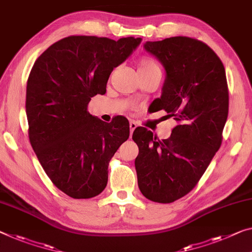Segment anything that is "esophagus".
Instances as JSON below:
<instances>
[{"mask_svg":"<svg viewBox=\"0 0 252 252\" xmlns=\"http://www.w3.org/2000/svg\"><path fill=\"white\" fill-rule=\"evenodd\" d=\"M137 127V124H136V122H134V121H130L129 122V130H130V135L133 134V131L135 130V128H136Z\"/></svg>","mask_w":252,"mask_h":252,"instance_id":"1","label":"esophagus"}]
</instances>
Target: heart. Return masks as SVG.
<instances>
[{
  "label": "heart",
  "instance_id": "1",
  "mask_svg": "<svg viewBox=\"0 0 252 252\" xmlns=\"http://www.w3.org/2000/svg\"><path fill=\"white\" fill-rule=\"evenodd\" d=\"M137 66L141 74H145V73H151L156 71L161 72L160 66H158L157 62L148 56H142L141 59L137 61Z\"/></svg>",
  "mask_w": 252,
  "mask_h": 252
}]
</instances>
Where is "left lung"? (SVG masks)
<instances>
[{
    "mask_svg": "<svg viewBox=\"0 0 252 252\" xmlns=\"http://www.w3.org/2000/svg\"><path fill=\"white\" fill-rule=\"evenodd\" d=\"M144 48L166 72L161 98L151 107L166 111L177 126L166 139L144 127L135 129L139 150L135 168L143 195L166 204L196 187L219 151L229 114V89L222 61L203 41L178 36L148 41Z\"/></svg>",
    "mask_w": 252,
    "mask_h": 252,
    "instance_id": "1",
    "label": "left lung"
}]
</instances>
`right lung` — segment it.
<instances>
[{"label":"right lung","instance_id":"1","mask_svg":"<svg viewBox=\"0 0 252 252\" xmlns=\"http://www.w3.org/2000/svg\"><path fill=\"white\" fill-rule=\"evenodd\" d=\"M141 40L69 36L49 46L30 71V143L52 183L72 198H91L106 188L111 158L129 137L125 117L104 123L90 115L88 104L106 94L110 73Z\"/></svg>","mask_w":252,"mask_h":252}]
</instances>
